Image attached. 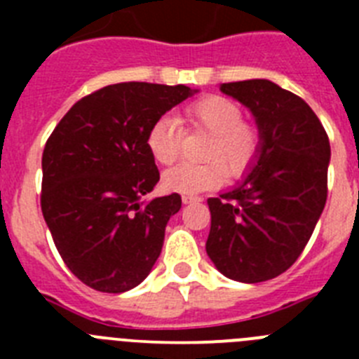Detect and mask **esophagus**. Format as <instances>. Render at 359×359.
<instances>
[{
    "label": "esophagus",
    "mask_w": 359,
    "mask_h": 359,
    "mask_svg": "<svg viewBox=\"0 0 359 359\" xmlns=\"http://www.w3.org/2000/svg\"><path fill=\"white\" fill-rule=\"evenodd\" d=\"M182 201H183V205H189V203L201 201V198H198V196H183Z\"/></svg>",
    "instance_id": "obj_1"
}]
</instances>
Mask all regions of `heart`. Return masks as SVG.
<instances>
[{"mask_svg":"<svg viewBox=\"0 0 359 359\" xmlns=\"http://www.w3.org/2000/svg\"><path fill=\"white\" fill-rule=\"evenodd\" d=\"M187 122L208 133L203 163H180L165 170L163 187L177 194H199L217 189L230 176H241L252 167L261 147V136L255 128L243 122V109L233 100L219 95L203 97L185 109ZM183 129L180 120L163 115L147 133V149L161 165L176 161L182 149Z\"/></svg>","mask_w":359,"mask_h":359,"instance_id":"1","label":"heart"}]
</instances>
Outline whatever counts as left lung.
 Returning <instances> with one entry per match:
<instances>
[{
    "label": "left lung",
    "mask_w": 359,
    "mask_h": 359,
    "mask_svg": "<svg viewBox=\"0 0 359 359\" xmlns=\"http://www.w3.org/2000/svg\"><path fill=\"white\" fill-rule=\"evenodd\" d=\"M219 90L252 113L261 147L236 187L208 199L207 253L224 277L255 284L284 273L306 248L327 199L331 145L315 111L275 82Z\"/></svg>",
    "instance_id": "8db88e82"
}]
</instances>
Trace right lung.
I'll return each mask as SVG.
<instances>
[{"mask_svg":"<svg viewBox=\"0 0 359 359\" xmlns=\"http://www.w3.org/2000/svg\"><path fill=\"white\" fill-rule=\"evenodd\" d=\"M194 93L183 84L106 86L73 104L50 135L41 210L57 252L86 286L123 293L151 273L182 198L145 199L160 182L147 133Z\"/></svg>","mask_w":359,"mask_h":359,"instance_id":"1","label":"right lung"}]
</instances>
